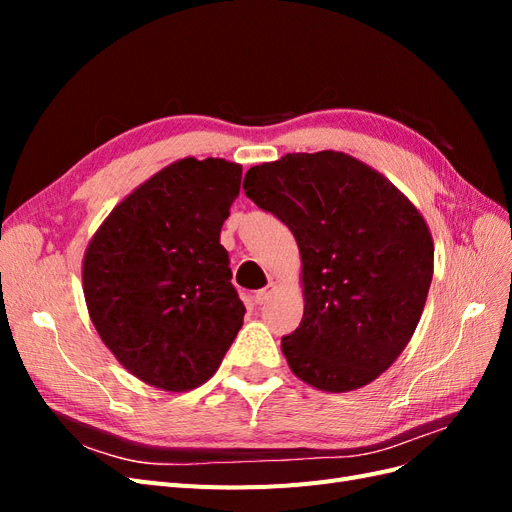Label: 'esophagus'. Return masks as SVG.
<instances>
[{
    "label": "esophagus",
    "instance_id": "1",
    "mask_svg": "<svg viewBox=\"0 0 512 512\" xmlns=\"http://www.w3.org/2000/svg\"><path fill=\"white\" fill-rule=\"evenodd\" d=\"M273 290H275V284L271 282L267 288H262V290H258V292H254V301L258 303V305H262V303H267L269 301V297L273 294Z\"/></svg>",
    "mask_w": 512,
    "mask_h": 512
}]
</instances>
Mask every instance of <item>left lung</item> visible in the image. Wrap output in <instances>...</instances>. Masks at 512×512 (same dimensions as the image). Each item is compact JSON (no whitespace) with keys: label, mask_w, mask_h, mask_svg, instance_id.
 <instances>
[{"label":"left lung","mask_w":512,"mask_h":512,"mask_svg":"<svg viewBox=\"0 0 512 512\" xmlns=\"http://www.w3.org/2000/svg\"><path fill=\"white\" fill-rule=\"evenodd\" d=\"M243 190L301 252L303 320L282 339L292 374L327 393L374 382L427 301L433 239L421 211L378 170L333 149L252 166Z\"/></svg>","instance_id":"left-lung-1"}]
</instances>
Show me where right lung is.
<instances>
[{
	"label": "right lung",
	"mask_w": 512,
	"mask_h": 512,
	"mask_svg": "<svg viewBox=\"0 0 512 512\" xmlns=\"http://www.w3.org/2000/svg\"><path fill=\"white\" fill-rule=\"evenodd\" d=\"M241 175L224 158L168 164L106 215L85 250L91 322L115 359L156 389L205 384L243 327L220 243Z\"/></svg>",
	"instance_id": "right-lung-1"
}]
</instances>
